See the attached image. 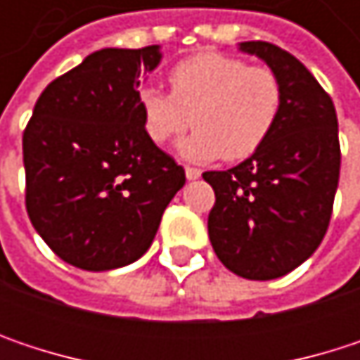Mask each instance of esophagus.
Segmentation results:
<instances>
[{"label":"esophagus","instance_id":"1","mask_svg":"<svg viewBox=\"0 0 360 360\" xmlns=\"http://www.w3.org/2000/svg\"><path fill=\"white\" fill-rule=\"evenodd\" d=\"M200 175H202V171H200V169H193V167H185V177H187L189 181L200 179Z\"/></svg>","mask_w":360,"mask_h":360}]
</instances>
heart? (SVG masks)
<instances>
[{"instance_id": "b5f03b06", "label": "heart", "mask_w": 360, "mask_h": 360, "mask_svg": "<svg viewBox=\"0 0 360 360\" xmlns=\"http://www.w3.org/2000/svg\"><path fill=\"white\" fill-rule=\"evenodd\" d=\"M171 91L146 85L137 94L143 129L154 143H167L193 124L179 154L193 162L221 156L244 160L271 135L281 110V83L266 66L200 51L181 60L169 75Z\"/></svg>"}]
</instances>
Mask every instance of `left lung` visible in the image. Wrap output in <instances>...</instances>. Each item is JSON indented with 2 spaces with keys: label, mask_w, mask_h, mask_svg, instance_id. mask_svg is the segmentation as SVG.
Returning <instances> with one entry per match:
<instances>
[{
  "label": "left lung",
  "mask_w": 360,
  "mask_h": 360,
  "mask_svg": "<svg viewBox=\"0 0 360 360\" xmlns=\"http://www.w3.org/2000/svg\"><path fill=\"white\" fill-rule=\"evenodd\" d=\"M240 51L279 79L283 100L266 141L250 158L202 177L214 189L208 236L219 260L244 279H277L300 266L323 240L340 179L338 116L309 68L266 41Z\"/></svg>",
  "instance_id": "left-lung-1"
}]
</instances>
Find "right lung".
Wrapping results in <instances>:
<instances>
[{
    "mask_svg": "<svg viewBox=\"0 0 360 360\" xmlns=\"http://www.w3.org/2000/svg\"><path fill=\"white\" fill-rule=\"evenodd\" d=\"M160 45L106 47L51 81L22 135L27 212L64 262L110 271L154 242L185 171L146 133L137 102L141 75Z\"/></svg>",
    "mask_w": 360,
    "mask_h": 360,
    "instance_id": "add662e5",
    "label": "right lung"
}]
</instances>
